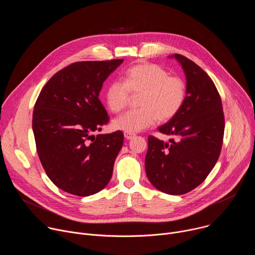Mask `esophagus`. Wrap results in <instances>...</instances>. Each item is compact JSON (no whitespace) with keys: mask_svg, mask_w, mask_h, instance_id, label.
Listing matches in <instances>:
<instances>
[{"mask_svg":"<svg viewBox=\"0 0 255 255\" xmlns=\"http://www.w3.org/2000/svg\"><path fill=\"white\" fill-rule=\"evenodd\" d=\"M124 136H125L126 139H131V138H133L135 136V134L134 133H130V132H125Z\"/></svg>","mask_w":255,"mask_h":255,"instance_id":"obj_1","label":"esophagus"}]
</instances>
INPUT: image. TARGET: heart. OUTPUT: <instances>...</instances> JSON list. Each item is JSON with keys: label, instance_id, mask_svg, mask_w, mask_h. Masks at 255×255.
Here are the masks:
<instances>
[{"label": "heart", "instance_id": "1", "mask_svg": "<svg viewBox=\"0 0 255 255\" xmlns=\"http://www.w3.org/2000/svg\"><path fill=\"white\" fill-rule=\"evenodd\" d=\"M138 97L135 110L126 112L113 121L117 130L135 133L151 126L156 120L166 122L183 108L187 99V84L178 76H170L162 66L141 62L128 68L124 82L113 81L107 87L106 102L117 114Z\"/></svg>", "mask_w": 255, "mask_h": 255}]
</instances>
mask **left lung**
Wrapping results in <instances>:
<instances>
[{"instance_id":"1","label":"left lung","mask_w":255,"mask_h":255,"mask_svg":"<svg viewBox=\"0 0 255 255\" xmlns=\"http://www.w3.org/2000/svg\"><path fill=\"white\" fill-rule=\"evenodd\" d=\"M187 77V99L181 110L158 127L170 143L150 135L145 170L150 183L169 195H184L206 179L219 158L225 128L219 92L194 61L174 54Z\"/></svg>"}]
</instances>
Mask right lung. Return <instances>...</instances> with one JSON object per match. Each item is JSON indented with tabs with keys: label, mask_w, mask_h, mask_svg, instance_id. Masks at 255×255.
I'll list each match as a JSON object with an SVG mask.
<instances>
[{
	"label": "right lung",
	"mask_w": 255,
	"mask_h": 255,
	"mask_svg": "<svg viewBox=\"0 0 255 255\" xmlns=\"http://www.w3.org/2000/svg\"><path fill=\"white\" fill-rule=\"evenodd\" d=\"M123 59L77 61L57 71L36 100L32 128L40 162L62 191L87 197L110 181L122 131H101L110 121L99 99L103 83Z\"/></svg>",
	"instance_id": "obj_1"
}]
</instances>
